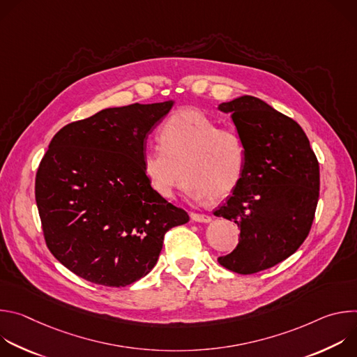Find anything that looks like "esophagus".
Instances as JSON below:
<instances>
[{"mask_svg":"<svg viewBox=\"0 0 357 357\" xmlns=\"http://www.w3.org/2000/svg\"><path fill=\"white\" fill-rule=\"evenodd\" d=\"M190 219L193 222H200V223H209L212 222V218L209 215H205V213H196V212H192L190 213Z\"/></svg>","mask_w":357,"mask_h":357,"instance_id":"obj_1","label":"esophagus"}]
</instances>
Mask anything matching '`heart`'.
I'll use <instances>...</instances> for the list:
<instances>
[{"label": "heart", "mask_w": 357, "mask_h": 357, "mask_svg": "<svg viewBox=\"0 0 357 357\" xmlns=\"http://www.w3.org/2000/svg\"><path fill=\"white\" fill-rule=\"evenodd\" d=\"M160 146L142 154V168L151 185L171 197L186 176L183 190L190 197H227L240 183L247 164V142L234 128H219L208 114L183 109L160 130Z\"/></svg>", "instance_id": "heart-1"}]
</instances>
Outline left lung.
<instances>
[{"label": "left lung", "instance_id": "obj_1", "mask_svg": "<svg viewBox=\"0 0 357 357\" xmlns=\"http://www.w3.org/2000/svg\"><path fill=\"white\" fill-rule=\"evenodd\" d=\"M247 142L244 175L216 216L240 229L225 268L254 274L288 259L308 237L319 199V162L307 134L266 101L241 96L219 105Z\"/></svg>", "mask_w": 357, "mask_h": 357}]
</instances>
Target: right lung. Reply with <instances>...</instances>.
<instances>
[{"label":"right lung","mask_w":357,"mask_h":357,"mask_svg":"<svg viewBox=\"0 0 357 357\" xmlns=\"http://www.w3.org/2000/svg\"><path fill=\"white\" fill-rule=\"evenodd\" d=\"M174 101L105 109L70 123L49 144L35 179L45 241L68 270L93 284L126 287L158 261L165 233L188 213L151 188L146 135Z\"/></svg>","instance_id":"right-lung-1"}]
</instances>
